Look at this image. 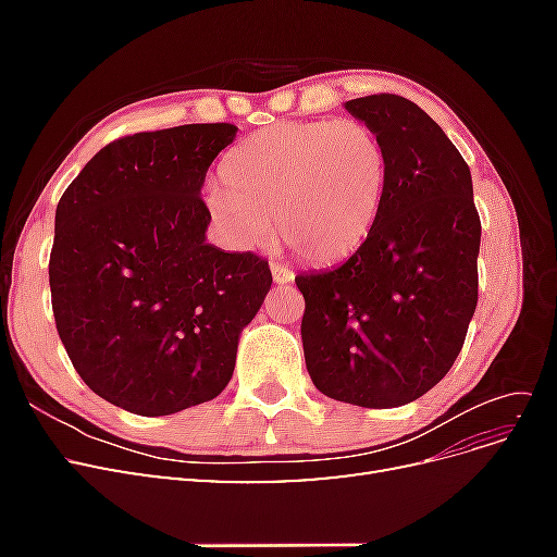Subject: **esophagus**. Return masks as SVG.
Returning a JSON list of instances; mask_svg holds the SVG:
<instances>
[{"label": "esophagus", "mask_w": 557, "mask_h": 557, "mask_svg": "<svg viewBox=\"0 0 557 557\" xmlns=\"http://www.w3.org/2000/svg\"><path fill=\"white\" fill-rule=\"evenodd\" d=\"M272 276H274V283L285 285V283H293L295 272L285 264H281V262H272Z\"/></svg>", "instance_id": "34e87169"}]
</instances>
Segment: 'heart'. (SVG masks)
I'll return each mask as SVG.
<instances>
[{
	"label": "heart",
	"mask_w": 557,
	"mask_h": 557,
	"mask_svg": "<svg viewBox=\"0 0 557 557\" xmlns=\"http://www.w3.org/2000/svg\"><path fill=\"white\" fill-rule=\"evenodd\" d=\"M391 160L364 121H288L252 134L221 164L223 190L207 205L242 244L278 237L315 264L346 260L372 237L387 195Z\"/></svg>",
	"instance_id": "heart-1"
}]
</instances>
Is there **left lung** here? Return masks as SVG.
<instances>
[{
  "instance_id": "left-lung-1",
  "label": "left lung",
  "mask_w": 557,
  "mask_h": 557,
  "mask_svg": "<svg viewBox=\"0 0 557 557\" xmlns=\"http://www.w3.org/2000/svg\"><path fill=\"white\" fill-rule=\"evenodd\" d=\"M346 109L381 134L391 178L356 256L295 276L301 344L320 393L391 409L425 395L462 350L479 301L481 218L460 150L411 99L379 92Z\"/></svg>"
}]
</instances>
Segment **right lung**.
<instances>
[{
	"instance_id": "obj_1",
	"label": "right lung",
	"mask_w": 557,
	"mask_h": 557,
	"mask_svg": "<svg viewBox=\"0 0 557 557\" xmlns=\"http://www.w3.org/2000/svg\"><path fill=\"white\" fill-rule=\"evenodd\" d=\"M232 123L107 144L58 201L50 301L92 393L137 416L205 404L232 379L242 330L272 288L267 260L207 244L199 197Z\"/></svg>"
}]
</instances>
